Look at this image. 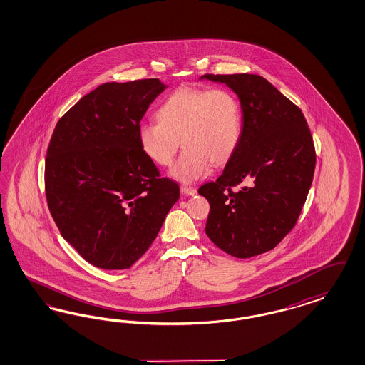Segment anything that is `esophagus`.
<instances>
[{"label":"esophagus","mask_w":365,"mask_h":365,"mask_svg":"<svg viewBox=\"0 0 365 365\" xmlns=\"http://www.w3.org/2000/svg\"><path fill=\"white\" fill-rule=\"evenodd\" d=\"M180 191H182V194H183V195H187V197H190V195H195V194H197V190L192 189V187H186V186H182V187H180Z\"/></svg>","instance_id":"34e87169"}]
</instances>
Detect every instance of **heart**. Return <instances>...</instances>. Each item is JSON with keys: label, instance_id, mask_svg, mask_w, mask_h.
<instances>
[{"label": "heart", "instance_id": "1", "mask_svg": "<svg viewBox=\"0 0 365 365\" xmlns=\"http://www.w3.org/2000/svg\"><path fill=\"white\" fill-rule=\"evenodd\" d=\"M156 118L138 126L140 148L152 163L168 167L180 140L185 151L171 176L183 183L206 175L212 162H227L241 138V106L227 88H179L159 106Z\"/></svg>", "mask_w": 365, "mask_h": 365}]
</instances>
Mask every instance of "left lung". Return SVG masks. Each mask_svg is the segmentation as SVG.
Here are the masks:
<instances>
[{"instance_id":"left-lung-1","label":"left lung","mask_w":365,"mask_h":365,"mask_svg":"<svg viewBox=\"0 0 365 365\" xmlns=\"http://www.w3.org/2000/svg\"><path fill=\"white\" fill-rule=\"evenodd\" d=\"M201 79L225 83L242 110L236 151L217 180L198 190L210 203L205 230L222 251L248 259L274 250L295 227L313 182L314 143L301 109L263 76Z\"/></svg>"}]
</instances>
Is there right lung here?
<instances>
[{"label":"right lung","instance_id":"add662e5","mask_svg":"<svg viewBox=\"0 0 365 365\" xmlns=\"http://www.w3.org/2000/svg\"><path fill=\"white\" fill-rule=\"evenodd\" d=\"M165 88L158 78L103 83L53 129L44 171L51 215L63 239L102 269L135 264L179 200L178 183L160 176L138 138Z\"/></svg>","mask_w":365,"mask_h":365}]
</instances>
